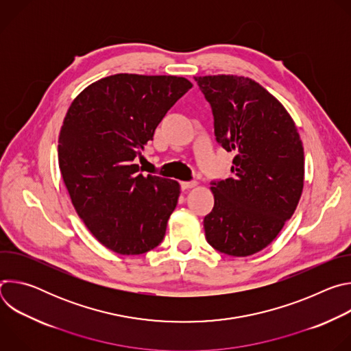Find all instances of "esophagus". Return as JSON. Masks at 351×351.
<instances>
[{
  "instance_id": "34e87169",
  "label": "esophagus",
  "mask_w": 351,
  "mask_h": 351,
  "mask_svg": "<svg viewBox=\"0 0 351 351\" xmlns=\"http://www.w3.org/2000/svg\"><path fill=\"white\" fill-rule=\"evenodd\" d=\"M195 186H197V182H195V180H191V182H182V183H180L182 190H187V189H191V187H195Z\"/></svg>"
}]
</instances>
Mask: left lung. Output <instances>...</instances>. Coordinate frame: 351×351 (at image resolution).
Returning a JSON list of instances; mask_svg holds the SVG:
<instances>
[{
    "label": "left lung",
    "instance_id": "obj_1",
    "mask_svg": "<svg viewBox=\"0 0 351 351\" xmlns=\"http://www.w3.org/2000/svg\"><path fill=\"white\" fill-rule=\"evenodd\" d=\"M214 115L217 141L233 152V178L213 180L206 239L219 253L261 252L291 218L304 184V149L285 107L257 82L195 76Z\"/></svg>",
    "mask_w": 351,
    "mask_h": 351
}]
</instances>
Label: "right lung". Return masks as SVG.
I'll use <instances>...</instances> for the list:
<instances>
[{"label": "right lung", "mask_w": 351, "mask_h": 351, "mask_svg": "<svg viewBox=\"0 0 351 351\" xmlns=\"http://www.w3.org/2000/svg\"><path fill=\"white\" fill-rule=\"evenodd\" d=\"M178 76L118 73L86 87L71 104L58 162L72 204L91 234L123 256L157 247L176 208V180L138 173L136 158L178 99Z\"/></svg>", "instance_id": "add662e5"}]
</instances>
